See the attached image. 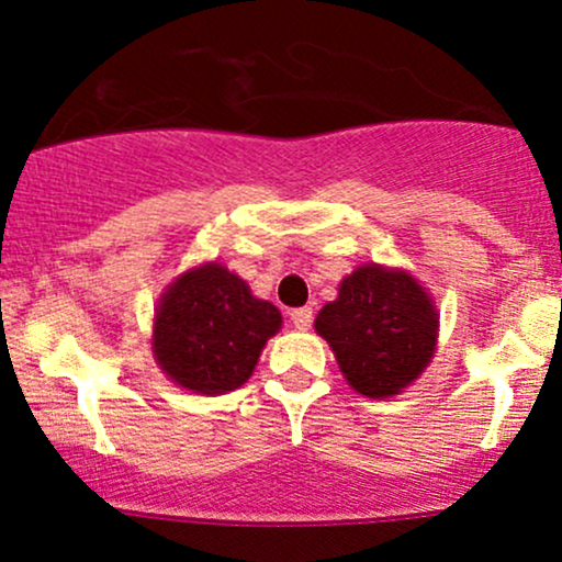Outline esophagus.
<instances>
[{
    "mask_svg": "<svg viewBox=\"0 0 562 562\" xmlns=\"http://www.w3.org/2000/svg\"><path fill=\"white\" fill-rule=\"evenodd\" d=\"M290 319H293L295 330H308L314 322V314H312V308H306V306L293 308V312H290Z\"/></svg>",
    "mask_w": 562,
    "mask_h": 562,
    "instance_id": "1",
    "label": "esophagus"
}]
</instances>
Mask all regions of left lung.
<instances>
[{
    "instance_id": "left-lung-1",
    "label": "left lung",
    "mask_w": 562,
    "mask_h": 562,
    "mask_svg": "<svg viewBox=\"0 0 562 562\" xmlns=\"http://www.w3.org/2000/svg\"><path fill=\"white\" fill-rule=\"evenodd\" d=\"M346 383L367 398H391L428 370L438 346V308L415 274L362 263L314 319Z\"/></svg>"
}]
</instances>
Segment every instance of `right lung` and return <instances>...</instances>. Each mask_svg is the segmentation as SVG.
Returning <instances> with one entry per match:
<instances>
[{
	"instance_id": "right-lung-1",
	"label": "right lung",
	"mask_w": 562,
	"mask_h": 562,
	"mask_svg": "<svg viewBox=\"0 0 562 562\" xmlns=\"http://www.w3.org/2000/svg\"><path fill=\"white\" fill-rule=\"evenodd\" d=\"M280 327L274 303L256 299L224 263L203 261L177 274L158 299L153 359L179 389L222 396L254 375L263 346Z\"/></svg>"
}]
</instances>
